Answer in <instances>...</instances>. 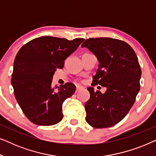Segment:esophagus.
Returning a JSON list of instances; mask_svg holds the SVG:
<instances>
[{
  "instance_id": "esophagus-1",
  "label": "esophagus",
  "mask_w": 156,
  "mask_h": 156,
  "mask_svg": "<svg viewBox=\"0 0 156 156\" xmlns=\"http://www.w3.org/2000/svg\"><path fill=\"white\" fill-rule=\"evenodd\" d=\"M83 89V87H80V86H77L76 87V92H78V91H80Z\"/></svg>"
}]
</instances>
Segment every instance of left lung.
I'll return each instance as SVG.
<instances>
[{
	"mask_svg": "<svg viewBox=\"0 0 156 156\" xmlns=\"http://www.w3.org/2000/svg\"><path fill=\"white\" fill-rule=\"evenodd\" d=\"M99 61L94 82L106 87L101 94L89 87L84 105L87 122L97 129L114 126L126 116L140 90L141 69L135 52L126 42L110 37L89 38L82 44Z\"/></svg>",
	"mask_w": 156,
	"mask_h": 156,
	"instance_id": "left-lung-1",
	"label": "left lung"
}]
</instances>
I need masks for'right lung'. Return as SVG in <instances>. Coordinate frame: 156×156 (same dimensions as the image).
Here are the masks:
<instances>
[{
    "label": "right lung",
    "mask_w": 156,
    "mask_h": 156,
    "mask_svg": "<svg viewBox=\"0 0 156 156\" xmlns=\"http://www.w3.org/2000/svg\"><path fill=\"white\" fill-rule=\"evenodd\" d=\"M84 40L43 36L30 40L17 53L11 84L19 106L31 122L52 126L62 119L63 102L74 94L76 87L66 83L53 87L52 77Z\"/></svg>",
    "instance_id": "obj_1"
}]
</instances>
